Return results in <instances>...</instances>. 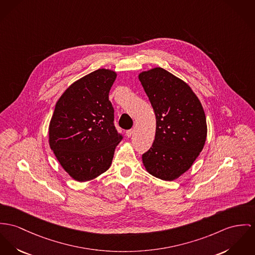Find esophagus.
<instances>
[{
	"label": "esophagus",
	"mask_w": 255,
	"mask_h": 255,
	"mask_svg": "<svg viewBox=\"0 0 255 255\" xmlns=\"http://www.w3.org/2000/svg\"><path fill=\"white\" fill-rule=\"evenodd\" d=\"M133 134H134V130H133V129H130V130H128V131L126 132V135H127V137H132Z\"/></svg>",
	"instance_id": "obj_1"
}]
</instances>
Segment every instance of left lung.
Wrapping results in <instances>:
<instances>
[{"instance_id": "8db88e82", "label": "left lung", "mask_w": 255, "mask_h": 255, "mask_svg": "<svg viewBox=\"0 0 255 255\" xmlns=\"http://www.w3.org/2000/svg\"><path fill=\"white\" fill-rule=\"evenodd\" d=\"M138 79L156 117L154 141L142 154V163L152 176L174 180L192 166L204 147L203 107L184 81L162 68L142 72Z\"/></svg>"}]
</instances>
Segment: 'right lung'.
<instances>
[{
	"mask_svg": "<svg viewBox=\"0 0 255 255\" xmlns=\"http://www.w3.org/2000/svg\"><path fill=\"white\" fill-rule=\"evenodd\" d=\"M117 79L100 69L74 82L60 97L49 124V145L64 170L78 181L106 172L123 138L109 100Z\"/></svg>",
	"mask_w": 255,
	"mask_h": 255,
	"instance_id": "obj_1",
	"label": "right lung"
}]
</instances>
